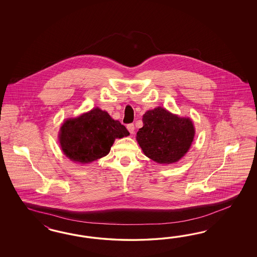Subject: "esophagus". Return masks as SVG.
Segmentation results:
<instances>
[{"mask_svg":"<svg viewBox=\"0 0 257 257\" xmlns=\"http://www.w3.org/2000/svg\"><path fill=\"white\" fill-rule=\"evenodd\" d=\"M127 129H128V131L130 132V134H134L135 133V125L133 124V123L127 125Z\"/></svg>","mask_w":257,"mask_h":257,"instance_id":"obj_1","label":"esophagus"}]
</instances>
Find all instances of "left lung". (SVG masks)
Instances as JSON below:
<instances>
[{"instance_id": "obj_1", "label": "left lung", "mask_w": 257, "mask_h": 257, "mask_svg": "<svg viewBox=\"0 0 257 257\" xmlns=\"http://www.w3.org/2000/svg\"><path fill=\"white\" fill-rule=\"evenodd\" d=\"M137 140L144 155L159 164L175 163L190 148L195 136L189 117H180L158 106L143 115Z\"/></svg>"}]
</instances>
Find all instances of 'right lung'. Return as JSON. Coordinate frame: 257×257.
<instances>
[{
  "label": "right lung",
  "instance_id": "1",
  "mask_svg": "<svg viewBox=\"0 0 257 257\" xmlns=\"http://www.w3.org/2000/svg\"><path fill=\"white\" fill-rule=\"evenodd\" d=\"M130 134L118 120L96 107L77 117L68 118L59 132L64 155L78 163H90L107 156L116 139Z\"/></svg>",
  "mask_w": 257,
  "mask_h": 257
}]
</instances>
